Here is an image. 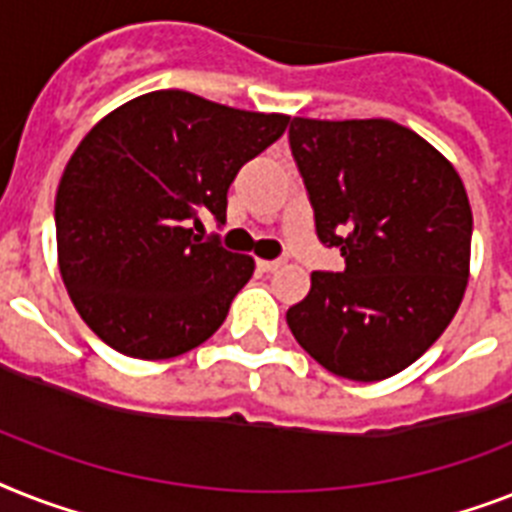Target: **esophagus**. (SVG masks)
Instances as JSON below:
<instances>
[{
  "label": "esophagus",
  "mask_w": 512,
  "mask_h": 512,
  "mask_svg": "<svg viewBox=\"0 0 512 512\" xmlns=\"http://www.w3.org/2000/svg\"><path fill=\"white\" fill-rule=\"evenodd\" d=\"M284 265V260H257V270H263V273H273Z\"/></svg>",
  "instance_id": "1"
}]
</instances>
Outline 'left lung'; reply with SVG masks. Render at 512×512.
Here are the masks:
<instances>
[{
    "mask_svg": "<svg viewBox=\"0 0 512 512\" xmlns=\"http://www.w3.org/2000/svg\"><path fill=\"white\" fill-rule=\"evenodd\" d=\"M289 147L315 231L344 257L289 307L294 339L326 371L381 381L413 365L463 302L473 215L452 162L394 120L294 118Z\"/></svg>",
    "mask_w": 512,
    "mask_h": 512,
    "instance_id": "1",
    "label": "left lung"
}]
</instances>
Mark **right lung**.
Instances as JSON below:
<instances>
[{
	"mask_svg": "<svg viewBox=\"0 0 512 512\" xmlns=\"http://www.w3.org/2000/svg\"><path fill=\"white\" fill-rule=\"evenodd\" d=\"M289 115L149 91L102 118L65 165L54 199L57 260L86 326L120 355L168 360L226 321L255 260L202 239L226 223L228 186Z\"/></svg>",
	"mask_w": 512,
	"mask_h": 512,
	"instance_id": "add662e5",
	"label": "right lung"
}]
</instances>
